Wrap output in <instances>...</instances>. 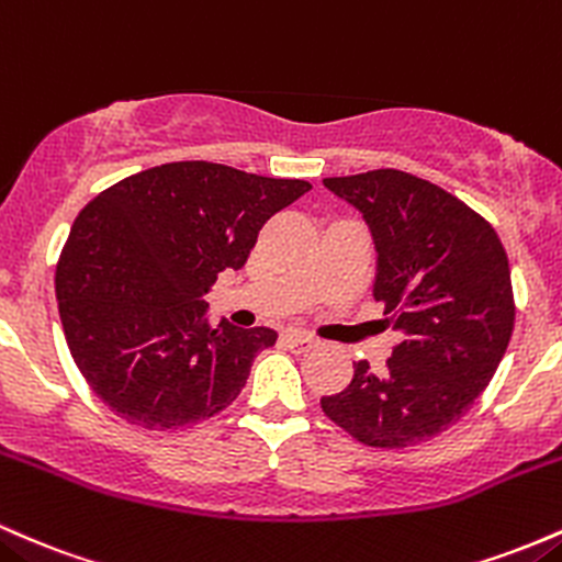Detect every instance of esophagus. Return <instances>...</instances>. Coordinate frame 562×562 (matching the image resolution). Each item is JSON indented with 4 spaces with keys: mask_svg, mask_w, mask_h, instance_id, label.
<instances>
[{
    "mask_svg": "<svg viewBox=\"0 0 562 562\" xmlns=\"http://www.w3.org/2000/svg\"><path fill=\"white\" fill-rule=\"evenodd\" d=\"M283 342H286L292 350H307V348H315V345H318L311 334L297 331V329H289L286 334H283Z\"/></svg>",
    "mask_w": 562,
    "mask_h": 562,
    "instance_id": "1",
    "label": "esophagus"
}]
</instances>
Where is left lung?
Here are the masks:
<instances>
[{"mask_svg":"<svg viewBox=\"0 0 562 562\" xmlns=\"http://www.w3.org/2000/svg\"><path fill=\"white\" fill-rule=\"evenodd\" d=\"M324 186L363 214L376 249L374 300L403 339L382 374L358 361L348 387L321 408L374 449L430 440L470 412L513 337L507 251L488 220L417 175L374 169Z\"/></svg>","mask_w":562,"mask_h":562,"instance_id":"8db88e82","label":"left lung"}]
</instances>
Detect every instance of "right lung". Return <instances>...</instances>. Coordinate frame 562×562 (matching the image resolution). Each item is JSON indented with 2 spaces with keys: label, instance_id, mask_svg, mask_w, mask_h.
I'll list each match as a JSON object with an SVG mask.
<instances>
[{
  "label": "right lung",
  "instance_id": "obj_1",
  "mask_svg": "<svg viewBox=\"0 0 562 562\" xmlns=\"http://www.w3.org/2000/svg\"><path fill=\"white\" fill-rule=\"evenodd\" d=\"M311 188L172 161L79 212L55 270L58 311L74 363L116 417L178 430L236 401L279 334L228 321L212 329L204 294L225 268H244L262 225Z\"/></svg>",
  "mask_w": 562,
  "mask_h": 562
}]
</instances>
